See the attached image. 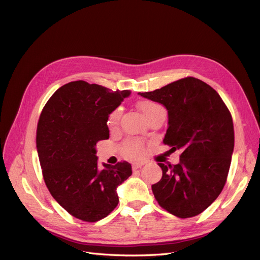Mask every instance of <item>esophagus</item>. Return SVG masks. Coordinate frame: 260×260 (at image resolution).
Instances as JSON below:
<instances>
[{
	"instance_id": "34e87169",
	"label": "esophagus",
	"mask_w": 260,
	"mask_h": 260,
	"mask_svg": "<svg viewBox=\"0 0 260 260\" xmlns=\"http://www.w3.org/2000/svg\"><path fill=\"white\" fill-rule=\"evenodd\" d=\"M143 164H145V162H135V164H133V166H132V168H133V170H137V169H139V168H141L142 166H143Z\"/></svg>"
}]
</instances>
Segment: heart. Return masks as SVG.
<instances>
[{
    "instance_id": "1",
    "label": "heart",
    "mask_w": 260,
    "mask_h": 260,
    "mask_svg": "<svg viewBox=\"0 0 260 260\" xmlns=\"http://www.w3.org/2000/svg\"><path fill=\"white\" fill-rule=\"evenodd\" d=\"M139 108L147 120H150L151 118L155 117L157 114L166 113L165 109L162 108L160 105L153 102H149V101L141 102L139 104ZM121 115H122V109L120 107L115 108L113 111L109 113L108 119H107V125L110 129H115L119 126ZM123 151L125 153V155H127L131 158L136 159L143 156L146 149H145V145H143V143L139 140H127L123 145Z\"/></svg>"
}]
</instances>
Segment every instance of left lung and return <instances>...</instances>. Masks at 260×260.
<instances>
[{
	"label": "left lung",
	"instance_id": "left-lung-1",
	"mask_svg": "<svg viewBox=\"0 0 260 260\" xmlns=\"http://www.w3.org/2000/svg\"><path fill=\"white\" fill-rule=\"evenodd\" d=\"M168 110L164 145L180 150V162H158L162 177L152 185L158 205L181 218L200 214L227 181L235 147L232 113L218 93L194 77L139 93Z\"/></svg>",
	"mask_w": 260,
	"mask_h": 260
}]
</instances>
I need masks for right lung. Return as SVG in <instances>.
Here are the masks:
<instances>
[{
    "label": "right lung",
    "mask_w": 260,
    "mask_h": 260,
    "mask_svg": "<svg viewBox=\"0 0 260 260\" xmlns=\"http://www.w3.org/2000/svg\"><path fill=\"white\" fill-rule=\"evenodd\" d=\"M131 94L83 80L66 83L40 115L36 148L47 188L74 217L94 223L119 204L117 187L132 176L127 161L99 168L95 146L109 138L107 119Z\"/></svg>",
    "instance_id": "add662e5"
}]
</instances>
